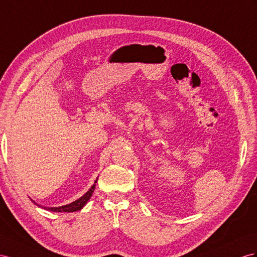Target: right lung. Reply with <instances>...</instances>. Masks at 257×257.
Segmentation results:
<instances>
[{"mask_svg": "<svg viewBox=\"0 0 257 257\" xmlns=\"http://www.w3.org/2000/svg\"><path fill=\"white\" fill-rule=\"evenodd\" d=\"M97 182V179L95 180L94 185L90 188L89 191L85 193L84 195H82L80 199L72 202L70 204H67V205H64V206H60V207H47L48 210H52V212H63V213H70V212H76V210L81 209L87 202L90 200V197L92 196V193L94 192V189H95V183Z\"/></svg>", "mask_w": 257, "mask_h": 257, "instance_id": "1", "label": "right lung"}]
</instances>
